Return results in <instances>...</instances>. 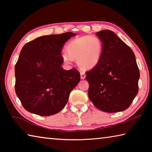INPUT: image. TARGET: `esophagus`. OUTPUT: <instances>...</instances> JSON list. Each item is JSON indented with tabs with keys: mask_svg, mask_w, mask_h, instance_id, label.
<instances>
[{
	"mask_svg": "<svg viewBox=\"0 0 152 152\" xmlns=\"http://www.w3.org/2000/svg\"><path fill=\"white\" fill-rule=\"evenodd\" d=\"M85 77H86V74H85V73L84 72H80V78H81V79H85Z\"/></svg>",
	"mask_w": 152,
	"mask_h": 152,
	"instance_id": "34e87169",
	"label": "esophagus"
}]
</instances>
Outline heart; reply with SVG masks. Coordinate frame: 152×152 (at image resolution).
<instances>
[{"mask_svg": "<svg viewBox=\"0 0 152 152\" xmlns=\"http://www.w3.org/2000/svg\"><path fill=\"white\" fill-rule=\"evenodd\" d=\"M104 45L97 36L85 35L69 41L66 47V52L61 54V59L66 64H71L76 59L77 64L83 69H91L100 63Z\"/></svg>", "mask_w": 152, "mask_h": 152, "instance_id": "b5f03b06", "label": "heart"}]
</instances>
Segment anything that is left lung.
Masks as SVG:
<instances>
[{
    "label": "left lung",
    "instance_id": "obj_1",
    "mask_svg": "<svg viewBox=\"0 0 152 152\" xmlns=\"http://www.w3.org/2000/svg\"><path fill=\"white\" fill-rule=\"evenodd\" d=\"M104 45L100 63L86 72L88 97L97 109L113 113L126 110L138 93L140 74L135 55L109 30L96 33Z\"/></svg>",
    "mask_w": 152,
    "mask_h": 152
}]
</instances>
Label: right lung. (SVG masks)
<instances>
[{"label": "right lung", "mask_w": 152, "mask_h": 152, "mask_svg": "<svg viewBox=\"0 0 152 152\" xmlns=\"http://www.w3.org/2000/svg\"><path fill=\"white\" fill-rule=\"evenodd\" d=\"M72 32L38 37L23 46L15 67L16 95L23 107L48 116L59 112L80 80L76 69L61 66L62 47Z\"/></svg>", "instance_id": "add662e5"}]
</instances>
